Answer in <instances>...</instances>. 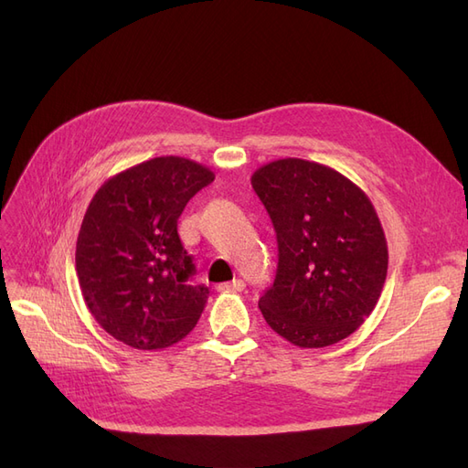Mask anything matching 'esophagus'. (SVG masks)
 Here are the masks:
<instances>
[{
  "label": "esophagus",
  "instance_id": "esophagus-1",
  "mask_svg": "<svg viewBox=\"0 0 468 468\" xmlns=\"http://www.w3.org/2000/svg\"><path fill=\"white\" fill-rule=\"evenodd\" d=\"M246 289V282L242 279H234L229 282H220L218 291L220 292H236V291H244Z\"/></svg>",
  "mask_w": 468,
  "mask_h": 468
}]
</instances>
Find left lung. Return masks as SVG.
Wrapping results in <instances>:
<instances>
[{
	"label": "left lung",
	"instance_id": "obj_1",
	"mask_svg": "<svg viewBox=\"0 0 468 468\" xmlns=\"http://www.w3.org/2000/svg\"><path fill=\"white\" fill-rule=\"evenodd\" d=\"M271 217L279 263L260 299L265 322L299 347H325L356 332L375 310L388 248L369 197L335 169L275 160L251 176Z\"/></svg>",
	"mask_w": 468,
	"mask_h": 468
}]
</instances>
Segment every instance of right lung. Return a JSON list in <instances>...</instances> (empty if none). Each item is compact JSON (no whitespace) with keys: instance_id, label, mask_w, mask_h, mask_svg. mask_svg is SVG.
<instances>
[{"instance_id":"add662e5","label":"right lung","mask_w":468,"mask_h":468,"mask_svg":"<svg viewBox=\"0 0 468 468\" xmlns=\"http://www.w3.org/2000/svg\"><path fill=\"white\" fill-rule=\"evenodd\" d=\"M215 181L208 167L179 155L136 164L97 189L76 244L80 289L91 316L134 349H164L186 337L208 289L191 285L195 265L177 218Z\"/></svg>"}]
</instances>
